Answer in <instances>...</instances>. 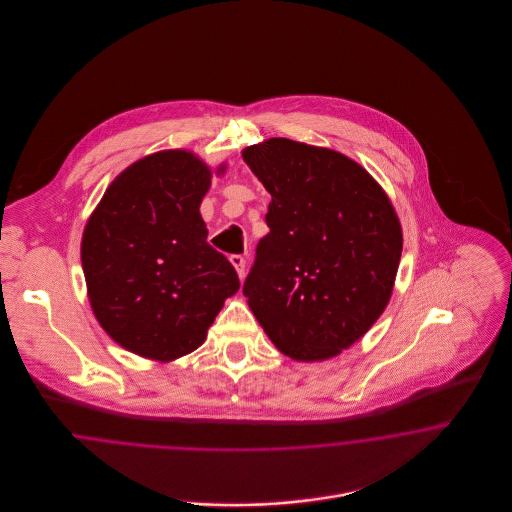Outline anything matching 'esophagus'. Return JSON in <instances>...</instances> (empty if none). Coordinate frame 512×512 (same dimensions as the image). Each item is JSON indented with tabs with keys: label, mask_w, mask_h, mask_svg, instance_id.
I'll use <instances>...</instances> for the list:
<instances>
[{
	"label": "esophagus",
	"mask_w": 512,
	"mask_h": 512,
	"mask_svg": "<svg viewBox=\"0 0 512 512\" xmlns=\"http://www.w3.org/2000/svg\"><path fill=\"white\" fill-rule=\"evenodd\" d=\"M230 263H232V267L236 268V272H238V276L240 278H244L245 274V259L242 255H230Z\"/></svg>",
	"instance_id": "1"
}]
</instances>
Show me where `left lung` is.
Masks as SVG:
<instances>
[{
  "label": "left lung",
  "mask_w": 512,
  "mask_h": 512,
  "mask_svg": "<svg viewBox=\"0 0 512 512\" xmlns=\"http://www.w3.org/2000/svg\"><path fill=\"white\" fill-rule=\"evenodd\" d=\"M242 157L272 195L244 282L249 309L284 355L336 357L390 303L403 249L390 197L334 149L270 138Z\"/></svg>",
  "instance_id": "left-lung-1"
}]
</instances>
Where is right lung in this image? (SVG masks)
<instances>
[{
  "instance_id": "obj_1",
  "label": "right lung",
  "mask_w": 512,
  "mask_h": 512,
  "mask_svg": "<svg viewBox=\"0 0 512 512\" xmlns=\"http://www.w3.org/2000/svg\"><path fill=\"white\" fill-rule=\"evenodd\" d=\"M209 186L211 169L192 151H157L109 184L84 228L92 311L140 357L169 363L192 353L240 290L230 261L207 244L199 205Z\"/></svg>"
}]
</instances>
